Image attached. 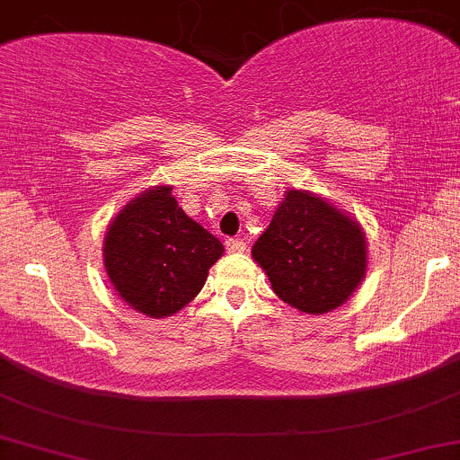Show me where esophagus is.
<instances>
[{
  "instance_id": "esophagus-1",
  "label": "esophagus",
  "mask_w": 460,
  "mask_h": 460,
  "mask_svg": "<svg viewBox=\"0 0 460 460\" xmlns=\"http://www.w3.org/2000/svg\"><path fill=\"white\" fill-rule=\"evenodd\" d=\"M246 249V244H244V240H240V238H229L226 240V251H229V253H242V251Z\"/></svg>"
}]
</instances>
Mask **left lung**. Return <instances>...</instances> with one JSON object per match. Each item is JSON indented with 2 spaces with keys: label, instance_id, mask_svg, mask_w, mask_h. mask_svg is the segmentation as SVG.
<instances>
[{
  "label": "left lung",
  "instance_id": "obj_1",
  "mask_svg": "<svg viewBox=\"0 0 460 460\" xmlns=\"http://www.w3.org/2000/svg\"><path fill=\"white\" fill-rule=\"evenodd\" d=\"M251 255L275 295L305 314L341 307L367 275L360 222L305 190L286 191Z\"/></svg>",
  "mask_w": 460,
  "mask_h": 460
}]
</instances>
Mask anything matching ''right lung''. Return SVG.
Listing matches in <instances>:
<instances>
[{
	"label": "right lung",
	"mask_w": 460,
	"mask_h": 460,
	"mask_svg": "<svg viewBox=\"0 0 460 460\" xmlns=\"http://www.w3.org/2000/svg\"><path fill=\"white\" fill-rule=\"evenodd\" d=\"M222 253V242L181 209L172 185L128 200L111 220L102 249L111 286L150 319L183 310Z\"/></svg>",
	"instance_id": "right-lung-1"
}]
</instances>
